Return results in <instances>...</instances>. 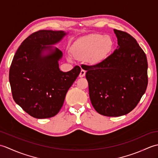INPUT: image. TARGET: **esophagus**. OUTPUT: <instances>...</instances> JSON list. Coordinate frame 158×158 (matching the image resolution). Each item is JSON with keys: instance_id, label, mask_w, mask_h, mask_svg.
I'll return each instance as SVG.
<instances>
[{"instance_id": "1", "label": "esophagus", "mask_w": 158, "mask_h": 158, "mask_svg": "<svg viewBox=\"0 0 158 158\" xmlns=\"http://www.w3.org/2000/svg\"><path fill=\"white\" fill-rule=\"evenodd\" d=\"M85 75V70L82 69V70H81V72H80L79 77H83Z\"/></svg>"}]
</instances>
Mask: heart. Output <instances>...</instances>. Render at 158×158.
Segmentation results:
<instances>
[{
    "label": "heart",
    "mask_w": 158,
    "mask_h": 158,
    "mask_svg": "<svg viewBox=\"0 0 158 158\" xmlns=\"http://www.w3.org/2000/svg\"><path fill=\"white\" fill-rule=\"evenodd\" d=\"M113 39L108 35L92 34L77 40L71 47L73 56L77 60H86L98 64L106 58L113 48Z\"/></svg>",
    "instance_id": "heart-1"
}]
</instances>
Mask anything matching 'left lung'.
Here are the masks:
<instances>
[{
	"label": "left lung",
	"mask_w": 158,
	"mask_h": 158,
	"mask_svg": "<svg viewBox=\"0 0 158 158\" xmlns=\"http://www.w3.org/2000/svg\"><path fill=\"white\" fill-rule=\"evenodd\" d=\"M114 32L118 46L112 54L96 65H83L92 105L98 113L108 117L132 110L148 84L145 52L128 33L116 29Z\"/></svg>",
	"instance_id": "left-lung-1"
}]
</instances>
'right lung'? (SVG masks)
<instances>
[{
    "label": "right lung",
    "mask_w": 158,
    "mask_h": 158,
    "mask_svg": "<svg viewBox=\"0 0 158 158\" xmlns=\"http://www.w3.org/2000/svg\"><path fill=\"white\" fill-rule=\"evenodd\" d=\"M66 33L42 30L23 41L13 57L9 83L14 101L37 119L55 116L62 108L69 89L81 72L76 66L69 72L59 69L62 52L52 45Z\"/></svg>",
    "instance_id": "add662e5"
}]
</instances>
